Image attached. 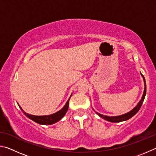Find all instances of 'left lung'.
Returning <instances> with one entry per match:
<instances>
[{
    "mask_svg": "<svg viewBox=\"0 0 156 156\" xmlns=\"http://www.w3.org/2000/svg\"><path fill=\"white\" fill-rule=\"evenodd\" d=\"M141 76H142V78H143V80H144V93H143V95H142L141 100H140V102H138V105H136V107H134L133 109L130 111V112L128 113H125V114H122V115H118V116H107V115H104L102 114H100V113H98V112H96L97 114L100 117L103 118V119L106 120L107 121H109V122H122V121L127 120L129 119H130L131 118L133 117L134 115H136V113H138V111L140 110V109L142 105V103H143L145 96H146V91H147L146 82H145V79H144V76L142 75V73H141Z\"/></svg>",
    "mask_w": 156,
    "mask_h": 156,
    "instance_id": "obj_1",
    "label": "left lung"
}]
</instances>
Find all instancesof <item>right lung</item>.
I'll list each match as a JSON object with an SVG mask.
<instances>
[{"label": "right lung", "instance_id": "right-lung-1", "mask_svg": "<svg viewBox=\"0 0 156 156\" xmlns=\"http://www.w3.org/2000/svg\"><path fill=\"white\" fill-rule=\"evenodd\" d=\"M71 95V96H72ZM68 99L67 103L65 104V105L63 107L62 109H60L58 112H57L56 113H53V114L51 115H30L29 113H27L25 112L22 108L20 107V105H18L19 107L20 108V109L23 111V112L24 114L27 116V118H30V119L32 120L34 122H36V123L40 124V125H52V124H54L57 122H58L60 120H61L62 118L64 117L65 115L67 113L68 108H69V101L70 98Z\"/></svg>", "mask_w": 156, "mask_h": 156}]
</instances>
